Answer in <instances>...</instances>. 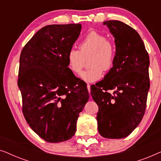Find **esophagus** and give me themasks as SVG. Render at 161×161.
Segmentation results:
<instances>
[{
    "mask_svg": "<svg viewBox=\"0 0 161 161\" xmlns=\"http://www.w3.org/2000/svg\"><path fill=\"white\" fill-rule=\"evenodd\" d=\"M87 89L88 91H89V93H90V92H91V86L89 84H87Z\"/></svg>",
    "mask_w": 161,
    "mask_h": 161,
    "instance_id": "obj_1",
    "label": "esophagus"
}]
</instances>
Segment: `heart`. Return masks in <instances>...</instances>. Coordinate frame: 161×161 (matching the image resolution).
Masks as SVG:
<instances>
[{"instance_id":"obj_1","label":"heart","mask_w":161,"mask_h":161,"mask_svg":"<svg viewBox=\"0 0 161 161\" xmlns=\"http://www.w3.org/2000/svg\"><path fill=\"white\" fill-rule=\"evenodd\" d=\"M79 50L72 48L67 55V67L72 72L79 74L89 58L90 68L83 72L81 78L86 82H95L102 78L103 70L113 69L116 61V50L113 42L108 40L105 34L95 31L86 35L78 45Z\"/></svg>"}]
</instances>
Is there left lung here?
Segmentation results:
<instances>
[{
    "label": "left lung",
    "instance_id": "left-lung-1",
    "mask_svg": "<svg viewBox=\"0 0 161 161\" xmlns=\"http://www.w3.org/2000/svg\"><path fill=\"white\" fill-rule=\"evenodd\" d=\"M106 25L115 38L114 66L104 79L91 86L99 107L98 131L103 137L123 138L139 125L146 110L149 89V57L135 29L119 20ZM114 90L113 95L107 92Z\"/></svg>",
    "mask_w": 161,
    "mask_h": 161
}]
</instances>
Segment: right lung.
Wrapping results in <instances>:
<instances>
[{
  "label": "right lung",
  "mask_w": 161,
  "mask_h": 161,
  "mask_svg": "<svg viewBox=\"0 0 161 161\" xmlns=\"http://www.w3.org/2000/svg\"><path fill=\"white\" fill-rule=\"evenodd\" d=\"M80 30L79 23L45 26L26 43L19 57L17 84L24 117L50 143L75 135L79 114L89 98L85 83L67 67V55Z\"/></svg>",
  "instance_id": "add662e5"
}]
</instances>
